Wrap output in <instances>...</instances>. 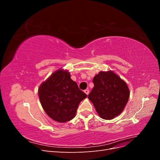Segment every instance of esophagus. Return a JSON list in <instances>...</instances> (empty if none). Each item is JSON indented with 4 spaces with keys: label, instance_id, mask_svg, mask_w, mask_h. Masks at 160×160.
Here are the masks:
<instances>
[{
    "label": "esophagus",
    "instance_id": "34e87169",
    "mask_svg": "<svg viewBox=\"0 0 160 160\" xmlns=\"http://www.w3.org/2000/svg\"><path fill=\"white\" fill-rule=\"evenodd\" d=\"M84 92H85V94L88 95L89 93V89H85V90H84Z\"/></svg>",
    "mask_w": 160,
    "mask_h": 160
}]
</instances>
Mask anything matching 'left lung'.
<instances>
[{
  "label": "left lung",
  "instance_id": "left-lung-1",
  "mask_svg": "<svg viewBox=\"0 0 160 160\" xmlns=\"http://www.w3.org/2000/svg\"><path fill=\"white\" fill-rule=\"evenodd\" d=\"M93 82L94 87L88 98L100 118L109 120L119 115L129 98L126 83L112 71L99 72Z\"/></svg>",
  "mask_w": 160,
  "mask_h": 160
}]
</instances>
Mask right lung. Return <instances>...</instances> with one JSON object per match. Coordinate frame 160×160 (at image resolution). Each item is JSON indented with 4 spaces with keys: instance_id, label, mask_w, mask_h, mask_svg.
<instances>
[{
    "instance_id": "right-lung-1",
    "label": "right lung",
    "mask_w": 160,
    "mask_h": 160,
    "mask_svg": "<svg viewBox=\"0 0 160 160\" xmlns=\"http://www.w3.org/2000/svg\"><path fill=\"white\" fill-rule=\"evenodd\" d=\"M38 94L47 115L60 123L73 119L80 102L88 96L71 79L70 72L63 69L57 70L43 82Z\"/></svg>"
}]
</instances>
